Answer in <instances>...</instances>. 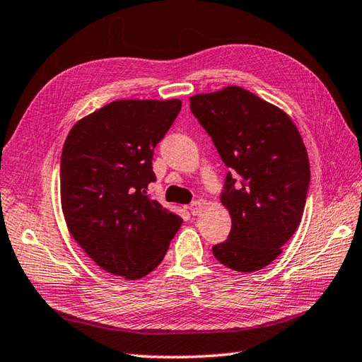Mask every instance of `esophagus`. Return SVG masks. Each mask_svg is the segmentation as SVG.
Wrapping results in <instances>:
<instances>
[{
    "instance_id": "esophagus-1",
    "label": "esophagus",
    "mask_w": 362,
    "mask_h": 362,
    "mask_svg": "<svg viewBox=\"0 0 362 362\" xmlns=\"http://www.w3.org/2000/svg\"><path fill=\"white\" fill-rule=\"evenodd\" d=\"M204 208V202H202V200H197V202H194L192 203L190 206H189V211L194 214V216H198V214L202 212V209Z\"/></svg>"
}]
</instances>
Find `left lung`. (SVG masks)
Listing matches in <instances>:
<instances>
[{
  "label": "left lung",
  "mask_w": 362,
  "mask_h": 362,
  "mask_svg": "<svg viewBox=\"0 0 362 362\" xmlns=\"http://www.w3.org/2000/svg\"><path fill=\"white\" fill-rule=\"evenodd\" d=\"M190 110L230 172L220 202L231 216L228 240L212 247L218 262L256 272L275 261L303 216L309 159L300 132L283 109L239 86L190 97Z\"/></svg>",
  "instance_id": "8db88e82"
}]
</instances>
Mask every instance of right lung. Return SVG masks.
Returning a JSON list of instances; mask_svg holds the SVG:
<instances>
[{
    "label": "right lung",
    "mask_w": 362,
    "mask_h": 362,
    "mask_svg": "<svg viewBox=\"0 0 362 362\" xmlns=\"http://www.w3.org/2000/svg\"><path fill=\"white\" fill-rule=\"evenodd\" d=\"M181 109L173 100H117L78 120L61 158L65 223L109 274L140 279L164 259L182 225L146 195L153 150Z\"/></svg>",
    "instance_id": "obj_1"
}]
</instances>
